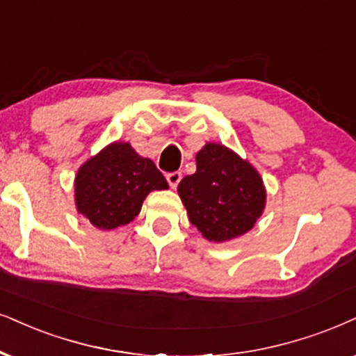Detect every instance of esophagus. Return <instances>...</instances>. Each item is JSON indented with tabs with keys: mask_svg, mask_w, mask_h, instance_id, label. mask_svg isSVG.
Here are the masks:
<instances>
[{
	"mask_svg": "<svg viewBox=\"0 0 356 356\" xmlns=\"http://www.w3.org/2000/svg\"><path fill=\"white\" fill-rule=\"evenodd\" d=\"M165 179H168L169 186L172 187V188H175V187L179 186V182H181V179H182V174L179 172V170H175V172H169L168 175H165Z\"/></svg>",
	"mask_w": 356,
	"mask_h": 356,
	"instance_id": "1",
	"label": "esophagus"
}]
</instances>
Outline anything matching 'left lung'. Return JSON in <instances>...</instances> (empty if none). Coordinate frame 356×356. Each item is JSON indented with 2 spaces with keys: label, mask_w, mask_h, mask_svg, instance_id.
Listing matches in <instances>:
<instances>
[{
  "label": "left lung",
  "mask_w": 356,
  "mask_h": 356,
  "mask_svg": "<svg viewBox=\"0 0 356 356\" xmlns=\"http://www.w3.org/2000/svg\"><path fill=\"white\" fill-rule=\"evenodd\" d=\"M195 161V174L186 175L177 187L191 223L213 243L245 235L266 205L258 170L217 143H207Z\"/></svg>",
  "instance_id": "8db88e82"
}]
</instances>
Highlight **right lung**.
Masks as SVG:
<instances>
[{
	"label": "right lung",
	"mask_w": 356,
	"mask_h": 356,
	"mask_svg": "<svg viewBox=\"0 0 356 356\" xmlns=\"http://www.w3.org/2000/svg\"><path fill=\"white\" fill-rule=\"evenodd\" d=\"M169 184L154 163L129 143H111L79 169L75 205L93 227L113 230L133 222L152 191Z\"/></svg>",
	"instance_id": "add662e5"
}]
</instances>
